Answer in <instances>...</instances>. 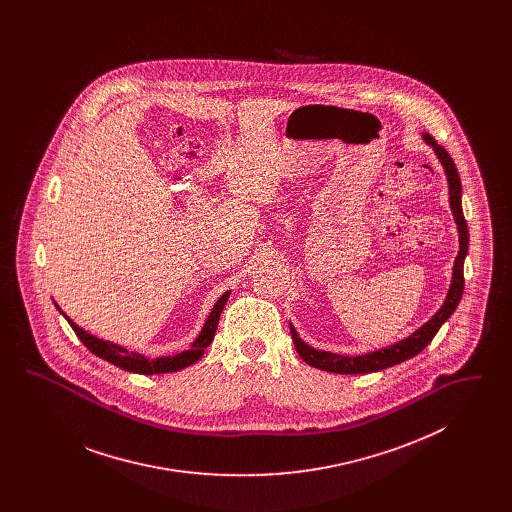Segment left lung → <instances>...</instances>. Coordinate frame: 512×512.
Returning a JSON list of instances; mask_svg holds the SVG:
<instances>
[{
	"label": "left lung",
	"mask_w": 512,
	"mask_h": 512,
	"mask_svg": "<svg viewBox=\"0 0 512 512\" xmlns=\"http://www.w3.org/2000/svg\"><path fill=\"white\" fill-rule=\"evenodd\" d=\"M422 138H424V142L428 146L434 147V153L438 155L439 163L443 165V171H445L447 182H449V203H451V211H453L455 224H457V230H459V255L455 259L453 280H451L449 293H447L441 309L426 324H422L416 332H413L409 338L397 341V343H393L390 347H384V349H378V351H370V353L357 355V357L338 355V353L315 349V347H311V345H307L305 341L301 340L297 336L293 324H290L295 351L299 353V357L307 365L315 366V368H320V370H326V372H334V374H368V372H376V370H384V368L399 365V363L411 359L414 355H418L430 341L434 340V336L438 334L441 324L451 317L453 311L457 309V305H459V301L463 297L464 257L468 253V226H466V220H464L463 203H461V197H463L461 195L463 194L461 178H459V172H457V167H455L451 155L439 144H436V140L430 134H422Z\"/></svg>",
	"instance_id": "obj_1"
}]
</instances>
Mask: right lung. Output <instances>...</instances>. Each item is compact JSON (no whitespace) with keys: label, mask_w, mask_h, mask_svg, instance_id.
Listing matches in <instances>:
<instances>
[{"label":"right lung","mask_w":512,"mask_h":512,"mask_svg":"<svg viewBox=\"0 0 512 512\" xmlns=\"http://www.w3.org/2000/svg\"><path fill=\"white\" fill-rule=\"evenodd\" d=\"M230 297V292H224L219 301L215 303L213 311L209 313V317L205 320V326L201 328L199 336L195 338L192 347L188 351H182L178 355L172 357H157V359H147L142 353L136 351H128L121 345L113 343V341L99 340L96 336L88 334L86 330H82L78 324H74L71 318L67 317L59 307V313L69 320L74 334L80 338V341L96 355L99 359L111 363V365L119 366L122 370L128 372H136V374H165V372H176L182 370L186 366L194 365L195 361H199L205 353V349L211 345V341L215 338L217 326H219L220 313L226 305V299Z\"/></svg>","instance_id":"right-lung-1"}]
</instances>
